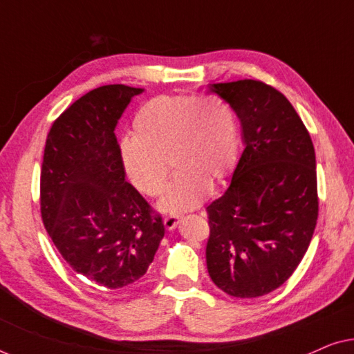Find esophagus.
<instances>
[{"label": "esophagus", "mask_w": 354, "mask_h": 354, "mask_svg": "<svg viewBox=\"0 0 354 354\" xmlns=\"http://www.w3.org/2000/svg\"><path fill=\"white\" fill-rule=\"evenodd\" d=\"M162 222H164V227H166L167 230H172V229H176L178 224V216H174V214L166 216Z\"/></svg>", "instance_id": "34e87169"}]
</instances>
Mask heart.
<instances>
[{"label":"heart","instance_id":"obj_1","mask_svg":"<svg viewBox=\"0 0 354 354\" xmlns=\"http://www.w3.org/2000/svg\"><path fill=\"white\" fill-rule=\"evenodd\" d=\"M133 138L120 143L125 176L145 196L166 188L169 164L177 177L161 201L166 212L193 209L207 190L232 176L239 159V122L225 101L216 96L161 95L135 114Z\"/></svg>","mask_w":354,"mask_h":354}]
</instances>
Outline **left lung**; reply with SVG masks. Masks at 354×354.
<instances>
[{"label":"left lung","instance_id":"8db88e82","mask_svg":"<svg viewBox=\"0 0 354 354\" xmlns=\"http://www.w3.org/2000/svg\"><path fill=\"white\" fill-rule=\"evenodd\" d=\"M241 120L230 185L206 207V266L222 292L258 298L287 282L317 224L316 154L290 101L261 80L212 84Z\"/></svg>","mask_w":354,"mask_h":354}]
</instances>
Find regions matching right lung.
Returning <instances> with one entry per match:
<instances>
[{"mask_svg":"<svg viewBox=\"0 0 354 354\" xmlns=\"http://www.w3.org/2000/svg\"><path fill=\"white\" fill-rule=\"evenodd\" d=\"M142 88L103 85L72 103L46 137L43 225L74 272L106 292L138 282L164 236L161 216L125 180L114 129Z\"/></svg>","mask_w":354,"mask_h":354,"instance_id":"add662e5","label":"right lung"}]
</instances>
